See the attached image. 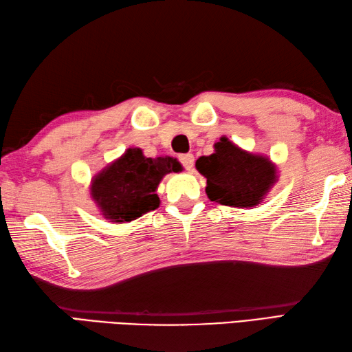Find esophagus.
Returning <instances> with one entry per match:
<instances>
[{"instance_id":"34e87169","label":"esophagus","mask_w":352,"mask_h":352,"mask_svg":"<svg viewBox=\"0 0 352 352\" xmlns=\"http://www.w3.org/2000/svg\"><path fill=\"white\" fill-rule=\"evenodd\" d=\"M178 160L184 166L186 170H192L193 169V162H195V157L192 154H180L178 155Z\"/></svg>"}]
</instances>
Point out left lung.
<instances>
[{"mask_svg":"<svg viewBox=\"0 0 352 352\" xmlns=\"http://www.w3.org/2000/svg\"><path fill=\"white\" fill-rule=\"evenodd\" d=\"M195 166L207 178V197L222 206H256L276 180L269 159L243 151L227 138L214 144L213 154L199 157Z\"/></svg>","mask_w":352,"mask_h":352,"instance_id":"obj_1","label":"left lung"}]
</instances>
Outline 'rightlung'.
<instances>
[{
  "instance_id": "1",
  "label": "right lung",
  "mask_w": 352,
  "mask_h": 352,
  "mask_svg": "<svg viewBox=\"0 0 352 352\" xmlns=\"http://www.w3.org/2000/svg\"><path fill=\"white\" fill-rule=\"evenodd\" d=\"M180 170L172 157L146 159L142 149L130 148L94 178L92 198L111 222H130L159 207L157 186L169 172Z\"/></svg>"
}]
</instances>
